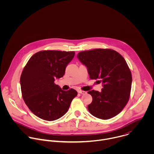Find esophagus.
<instances>
[{"label": "esophagus", "instance_id": "obj_1", "mask_svg": "<svg viewBox=\"0 0 154 154\" xmlns=\"http://www.w3.org/2000/svg\"><path fill=\"white\" fill-rule=\"evenodd\" d=\"M78 93H80V94H85L86 93V91H82V90H79V91H78Z\"/></svg>", "mask_w": 154, "mask_h": 154}]
</instances>
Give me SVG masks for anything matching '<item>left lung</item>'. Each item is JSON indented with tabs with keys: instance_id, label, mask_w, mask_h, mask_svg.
<instances>
[{
	"instance_id": "8db88e82",
	"label": "left lung",
	"mask_w": 154,
	"mask_h": 154,
	"mask_svg": "<svg viewBox=\"0 0 154 154\" xmlns=\"http://www.w3.org/2000/svg\"><path fill=\"white\" fill-rule=\"evenodd\" d=\"M80 61L87 68L91 79H100V92L91 90L93 97L88 106L90 113L101 119H110L124 108L128 101L132 77L123 57L112 49H97L80 52Z\"/></svg>"
}]
</instances>
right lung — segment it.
I'll use <instances>...</instances> for the list:
<instances>
[{
	"instance_id": "add662e5",
	"label": "right lung",
	"mask_w": 154,
	"mask_h": 154,
	"mask_svg": "<svg viewBox=\"0 0 154 154\" xmlns=\"http://www.w3.org/2000/svg\"><path fill=\"white\" fill-rule=\"evenodd\" d=\"M74 52L43 51L35 54L22 72L20 83L23 99L30 111L49 121L62 117L77 95L74 89L62 90L55 84L62 77Z\"/></svg>"
}]
</instances>
